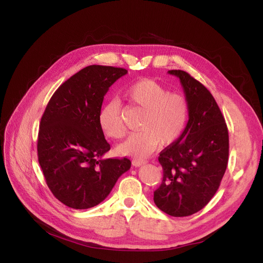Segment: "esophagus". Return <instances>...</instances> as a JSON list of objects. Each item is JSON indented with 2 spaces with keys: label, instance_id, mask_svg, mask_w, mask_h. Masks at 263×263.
Instances as JSON below:
<instances>
[{
  "label": "esophagus",
  "instance_id": "34e87169",
  "mask_svg": "<svg viewBox=\"0 0 263 263\" xmlns=\"http://www.w3.org/2000/svg\"><path fill=\"white\" fill-rule=\"evenodd\" d=\"M132 163H133L134 166H140V165H142V164H145L146 161H145V160H133Z\"/></svg>",
  "mask_w": 263,
  "mask_h": 263
}]
</instances>
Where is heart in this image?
I'll list each match as a JSON object with an SVG mask.
<instances>
[{"instance_id":"b5f03b06","label":"heart","mask_w":263,"mask_h":263,"mask_svg":"<svg viewBox=\"0 0 263 263\" xmlns=\"http://www.w3.org/2000/svg\"><path fill=\"white\" fill-rule=\"evenodd\" d=\"M124 98L130 105L142 109L137 127L117 150L122 156L144 159L159 145H171L185 128L189 104L180 93H171L154 80H140L126 87ZM98 123L107 138L121 139L125 135L121 102L114 99L103 105Z\"/></svg>"}]
</instances>
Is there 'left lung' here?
<instances>
[{
  "label": "left lung",
  "mask_w": 263,
  "mask_h": 263,
  "mask_svg": "<svg viewBox=\"0 0 263 263\" xmlns=\"http://www.w3.org/2000/svg\"><path fill=\"white\" fill-rule=\"evenodd\" d=\"M184 90L189 121L181 136L158 160L163 170L154 201L165 214L190 216L212 200L224 177L229 155L228 129L211 92L185 71L170 70Z\"/></svg>",
  "instance_id": "1"
}]
</instances>
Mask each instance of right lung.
Segmentation results:
<instances>
[{
  "mask_svg": "<svg viewBox=\"0 0 263 263\" xmlns=\"http://www.w3.org/2000/svg\"><path fill=\"white\" fill-rule=\"evenodd\" d=\"M127 70L85 67L53 93L39 125L37 153L46 183L61 203L86 210L103 202L130 160L103 159L110 149L98 114L109 86Z\"/></svg>",
  "mask_w": 263,
  "mask_h": 263,
  "instance_id": "1",
  "label": "right lung"
}]
</instances>
